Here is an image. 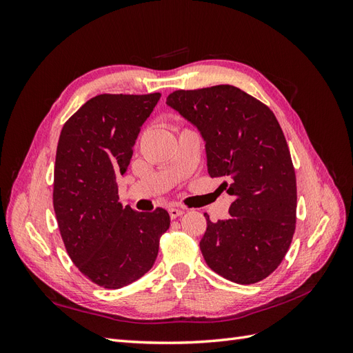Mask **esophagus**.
I'll return each mask as SVG.
<instances>
[{
    "label": "esophagus",
    "instance_id": "obj_1",
    "mask_svg": "<svg viewBox=\"0 0 353 353\" xmlns=\"http://www.w3.org/2000/svg\"><path fill=\"white\" fill-rule=\"evenodd\" d=\"M185 210L184 209H181V208H176V206H172V208H169V215H170V218L172 219H175V218H178V216H181L183 215Z\"/></svg>",
    "mask_w": 353,
    "mask_h": 353
}]
</instances>
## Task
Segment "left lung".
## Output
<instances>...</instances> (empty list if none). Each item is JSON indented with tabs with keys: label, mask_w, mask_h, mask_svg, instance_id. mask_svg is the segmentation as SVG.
<instances>
[{
	"label": "left lung",
	"mask_w": 353,
	"mask_h": 353,
	"mask_svg": "<svg viewBox=\"0 0 353 353\" xmlns=\"http://www.w3.org/2000/svg\"><path fill=\"white\" fill-rule=\"evenodd\" d=\"M166 103L197 126L209 175L228 178L221 187L234 197L230 219L206 218L203 258L232 283L262 281L279 268L296 228V174L279 121L232 85L178 90Z\"/></svg>",
	"instance_id": "8db88e82"
}]
</instances>
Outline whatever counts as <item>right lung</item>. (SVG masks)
<instances>
[{"instance_id": "add662e5", "label": "right lung", "mask_w": 353, "mask_h": 353, "mask_svg": "<svg viewBox=\"0 0 353 353\" xmlns=\"http://www.w3.org/2000/svg\"><path fill=\"white\" fill-rule=\"evenodd\" d=\"M160 92L100 94L63 125L54 165L52 205L74 266L104 288H121L152 268L169 213L122 206L116 176L123 175L143 123Z\"/></svg>"}]
</instances>
